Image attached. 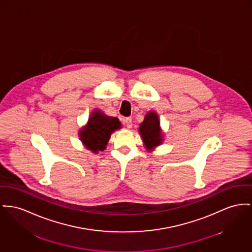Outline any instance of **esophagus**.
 I'll return each instance as SVG.
<instances>
[{"label": "esophagus", "mask_w": 252, "mask_h": 252, "mask_svg": "<svg viewBox=\"0 0 252 252\" xmlns=\"http://www.w3.org/2000/svg\"><path fill=\"white\" fill-rule=\"evenodd\" d=\"M123 122H124V124H125V126L128 128V129H131L132 128V126H133V123H132V118H124V120H123Z\"/></svg>", "instance_id": "obj_1"}]
</instances>
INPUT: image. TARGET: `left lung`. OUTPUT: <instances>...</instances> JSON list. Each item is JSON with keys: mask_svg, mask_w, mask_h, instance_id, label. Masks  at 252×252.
<instances>
[{"mask_svg": "<svg viewBox=\"0 0 252 252\" xmlns=\"http://www.w3.org/2000/svg\"><path fill=\"white\" fill-rule=\"evenodd\" d=\"M138 133L142 138L145 150L149 153L163 143L164 134L160 128L158 113L150 111L146 114L144 120L139 125Z\"/></svg>", "mask_w": 252, "mask_h": 252, "instance_id": "left-lung-1", "label": "left lung"}]
</instances>
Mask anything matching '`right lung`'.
Listing matches in <instances>:
<instances>
[{
  "instance_id": "add662e5",
  "label": "right lung",
  "mask_w": 252,
  "mask_h": 252,
  "mask_svg": "<svg viewBox=\"0 0 252 252\" xmlns=\"http://www.w3.org/2000/svg\"><path fill=\"white\" fill-rule=\"evenodd\" d=\"M121 127L118 118L106 116L99 109H94L87 124L79 130L78 136L88 150L97 154L106 149L111 134Z\"/></svg>"
}]
</instances>
